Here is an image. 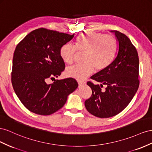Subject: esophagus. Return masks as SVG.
I'll list each match as a JSON object with an SVG mask.
<instances>
[{"mask_svg": "<svg viewBox=\"0 0 152 152\" xmlns=\"http://www.w3.org/2000/svg\"><path fill=\"white\" fill-rule=\"evenodd\" d=\"M84 84H85V82H81V81H79V82H78V87H79V88L81 87V86H83Z\"/></svg>", "mask_w": 152, "mask_h": 152, "instance_id": "obj_1", "label": "esophagus"}]
</instances>
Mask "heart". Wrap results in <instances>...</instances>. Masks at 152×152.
<instances>
[{"instance_id": "b5f03b06", "label": "heart", "mask_w": 152, "mask_h": 152, "mask_svg": "<svg viewBox=\"0 0 152 152\" xmlns=\"http://www.w3.org/2000/svg\"><path fill=\"white\" fill-rule=\"evenodd\" d=\"M76 48L85 52V64L69 66L65 73L68 77L83 81L92 75L95 69L101 71L110 66L116 56L117 41L114 36L110 34L87 32L77 38ZM76 48L69 43L60 48V55L64 62H73Z\"/></svg>"}]
</instances>
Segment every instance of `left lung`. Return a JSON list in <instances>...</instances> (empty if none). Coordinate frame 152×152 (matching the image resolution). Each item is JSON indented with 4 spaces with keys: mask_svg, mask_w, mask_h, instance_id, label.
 Masks as SVG:
<instances>
[{
    "mask_svg": "<svg viewBox=\"0 0 152 152\" xmlns=\"http://www.w3.org/2000/svg\"><path fill=\"white\" fill-rule=\"evenodd\" d=\"M118 42L116 57L110 66L91 77L100 85L88 81L92 90L86 100V109L99 118H110L123 111L131 101L139 87V57L136 48L125 34L111 30ZM104 85L106 90L101 88Z\"/></svg>",
    "mask_w": 152,
    "mask_h": 152,
    "instance_id": "obj_1",
    "label": "left lung"
}]
</instances>
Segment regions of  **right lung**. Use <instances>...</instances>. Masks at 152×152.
<instances>
[{"mask_svg": "<svg viewBox=\"0 0 152 152\" xmlns=\"http://www.w3.org/2000/svg\"><path fill=\"white\" fill-rule=\"evenodd\" d=\"M74 36L41 28L29 33L16 46L11 82L16 95L29 111L41 115L53 114L78 86L72 77L46 83L64 70L60 50Z\"/></svg>", "mask_w": 152, "mask_h": 152, "instance_id": "right-lung-1", "label": "right lung"}]
</instances>
